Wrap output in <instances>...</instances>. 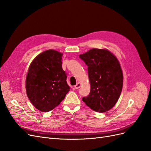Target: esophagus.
<instances>
[{
	"instance_id": "34e87169",
	"label": "esophagus",
	"mask_w": 151,
	"mask_h": 151,
	"mask_svg": "<svg viewBox=\"0 0 151 151\" xmlns=\"http://www.w3.org/2000/svg\"><path fill=\"white\" fill-rule=\"evenodd\" d=\"M81 86V83H77L75 86V88H76V89H78V88H79Z\"/></svg>"
}]
</instances>
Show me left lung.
Returning <instances> with one entry per match:
<instances>
[{
  "label": "left lung",
  "instance_id": "obj_1",
  "mask_svg": "<svg viewBox=\"0 0 151 151\" xmlns=\"http://www.w3.org/2000/svg\"><path fill=\"white\" fill-rule=\"evenodd\" d=\"M80 58L88 66L90 93L82 98L92 110L103 113L117 102L123 85V74L118 59L108 50L93 48Z\"/></svg>",
  "mask_w": 151,
  "mask_h": 151
}]
</instances>
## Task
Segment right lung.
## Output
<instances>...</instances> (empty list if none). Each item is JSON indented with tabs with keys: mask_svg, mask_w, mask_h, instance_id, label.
<instances>
[{
	"mask_svg": "<svg viewBox=\"0 0 151 151\" xmlns=\"http://www.w3.org/2000/svg\"><path fill=\"white\" fill-rule=\"evenodd\" d=\"M63 53L54 50L42 52L30 64L26 78L27 95L41 111H51L70 90L66 73L62 68Z\"/></svg>",
	"mask_w": 151,
	"mask_h": 151,
	"instance_id": "add662e5",
	"label": "right lung"
}]
</instances>
